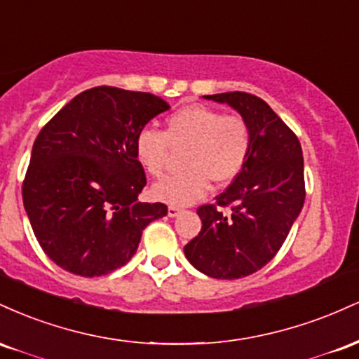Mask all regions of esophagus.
Here are the masks:
<instances>
[{
	"instance_id": "esophagus-1",
	"label": "esophagus",
	"mask_w": 359,
	"mask_h": 359,
	"mask_svg": "<svg viewBox=\"0 0 359 359\" xmlns=\"http://www.w3.org/2000/svg\"><path fill=\"white\" fill-rule=\"evenodd\" d=\"M180 212H182V208H179V205H168V216L170 217L179 216Z\"/></svg>"
}]
</instances>
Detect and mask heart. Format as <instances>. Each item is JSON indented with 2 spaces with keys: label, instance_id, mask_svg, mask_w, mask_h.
Here are the masks:
<instances>
[{
  "label": "heart",
  "instance_id": "obj_1",
  "mask_svg": "<svg viewBox=\"0 0 359 359\" xmlns=\"http://www.w3.org/2000/svg\"><path fill=\"white\" fill-rule=\"evenodd\" d=\"M251 128L240 114H224L204 104L177 109L165 119V130L143 128L135 138V156L148 175L165 170L172 147H187L185 170L165 177L151 192L156 199L172 205H185L203 197L211 180L226 185L245 168L251 154Z\"/></svg>",
  "mask_w": 359,
  "mask_h": 359
}]
</instances>
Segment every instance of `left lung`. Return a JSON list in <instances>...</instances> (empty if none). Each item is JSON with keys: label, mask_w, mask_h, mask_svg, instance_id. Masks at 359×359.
<instances>
[{"label": "left lung", "mask_w": 359, "mask_h": 359, "mask_svg": "<svg viewBox=\"0 0 359 359\" xmlns=\"http://www.w3.org/2000/svg\"><path fill=\"white\" fill-rule=\"evenodd\" d=\"M204 97L233 106L248 121L253 143L245 168L216 197V204L197 208L203 228L184 253L209 277L243 278L278 253L302 209V147L262 97L241 90ZM226 207L228 213L222 211Z\"/></svg>", "instance_id": "1"}]
</instances>
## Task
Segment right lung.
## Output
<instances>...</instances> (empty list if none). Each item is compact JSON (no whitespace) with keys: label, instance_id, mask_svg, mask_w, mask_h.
Listing matches in <instances>:
<instances>
[{"label":"right lung","instance_id":"add662e5","mask_svg":"<svg viewBox=\"0 0 359 359\" xmlns=\"http://www.w3.org/2000/svg\"><path fill=\"white\" fill-rule=\"evenodd\" d=\"M170 108L151 93L97 86L40 130L22 194L36 241L60 269L108 275L130 262L143 229L167 214L138 203L147 175L135 156L143 126Z\"/></svg>","mask_w":359,"mask_h":359}]
</instances>
